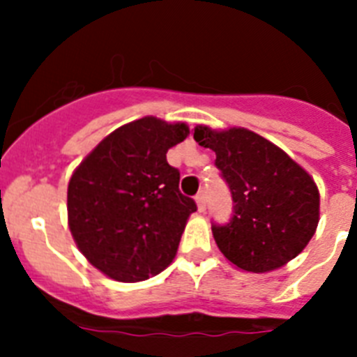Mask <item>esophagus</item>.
Segmentation results:
<instances>
[{
  "instance_id": "34e87169",
  "label": "esophagus",
  "mask_w": 357,
  "mask_h": 357,
  "mask_svg": "<svg viewBox=\"0 0 357 357\" xmlns=\"http://www.w3.org/2000/svg\"><path fill=\"white\" fill-rule=\"evenodd\" d=\"M196 203H197V208H199V212L205 211V208H206V194L203 192V190L196 196Z\"/></svg>"
}]
</instances>
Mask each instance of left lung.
<instances>
[{
  "instance_id": "left-lung-1",
  "label": "left lung",
  "mask_w": 357,
  "mask_h": 357,
  "mask_svg": "<svg viewBox=\"0 0 357 357\" xmlns=\"http://www.w3.org/2000/svg\"><path fill=\"white\" fill-rule=\"evenodd\" d=\"M194 139L215 152V167L232 194L229 223H212L223 256L247 272H268L294 259L319 221L314 179L265 137L247 128H194Z\"/></svg>"
}]
</instances>
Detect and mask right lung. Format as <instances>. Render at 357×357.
<instances>
[{
    "instance_id": "add662e5",
    "label": "right lung",
    "mask_w": 357,
    "mask_h": 357,
    "mask_svg": "<svg viewBox=\"0 0 357 357\" xmlns=\"http://www.w3.org/2000/svg\"><path fill=\"white\" fill-rule=\"evenodd\" d=\"M185 123L142 118L105 137L72 174L68 227L77 248L112 280L134 283L169 266L196 202L179 192L170 146Z\"/></svg>"
}]
</instances>
